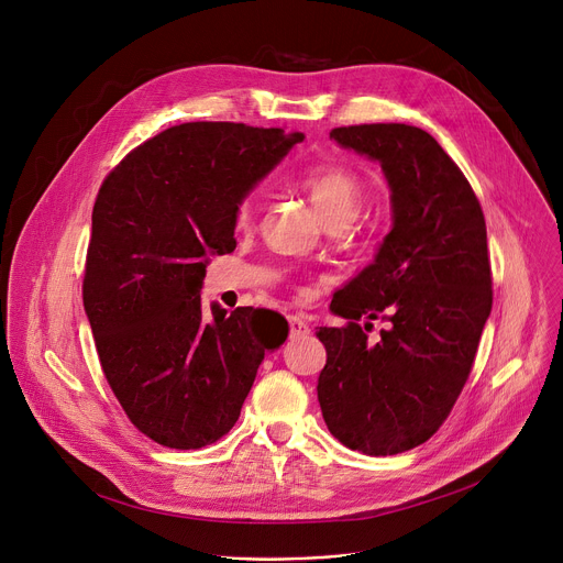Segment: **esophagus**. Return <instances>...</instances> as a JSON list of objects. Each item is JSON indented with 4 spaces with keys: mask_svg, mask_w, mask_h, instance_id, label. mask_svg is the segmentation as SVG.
<instances>
[{
    "mask_svg": "<svg viewBox=\"0 0 563 563\" xmlns=\"http://www.w3.org/2000/svg\"><path fill=\"white\" fill-rule=\"evenodd\" d=\"M287 323H289V334L296 339L310 334V325L305 323L300 317H287Z\"/></svg>",
    "mask_w": 563,
    "mask_h": 563,
    "instance_id": "34e87169",
    "label": "esophagus"
}]
</instances>
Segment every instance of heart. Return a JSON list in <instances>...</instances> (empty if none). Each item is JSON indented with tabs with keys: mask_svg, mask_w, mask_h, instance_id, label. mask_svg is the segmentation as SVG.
Returning <instances> with one entry per match:
<instances>
[{
	"mask_svg": "<svg viewBox=\"0 0 563 563\" xmlns=\"http://www.w3.org/2000/svg\"><path fill=\"white\" fill-rule=\"evenodd\" d=\"M312 203L328 224H350L362 209L366 195L364 181L343 166H321L302 179ZM253 216V199L244 197L235 207L238 224H246Z\"/></svg>",
	"mask_w": 563,
	"mask_h": 563,
	"instance_id": "heart-1",
	"label": "heart"
}]
</instances>
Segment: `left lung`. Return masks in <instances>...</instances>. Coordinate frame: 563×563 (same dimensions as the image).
Listing matches in <instances>:
<instances>
[{"instance_id": "1", "label": "left lung", "mask_w": 563, "mask_h": 563, "mask_svg": "<svg viewBox=\"0 0 563 563\" xmlns=\"http://www.w3.org/2000/svg\"><path fill=\"white\" fill-rule=\"evenodd\" d=\"M382 166L393 227L375 261L330 302L343 328H319L328 362L319 404L347 449L395 455L427 442L463 390L492 312V269L481 203L424 130L404 123L330 132ZM389 321L373 344L355 323Z\"/></svg>"}]
</instances>
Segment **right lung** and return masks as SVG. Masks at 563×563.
Masks as SVG:
<instances>
[{"instance_id":"add662e5","label":"right lung","mask_w":563,"mask_h":563,"mask_svg":"<svg viewBox=\"0 0 563 563\" xmlns=\"http://www.w3.org/2000/svg\"><path fill=\"white\" fill-rule=\"evenodd\" d=\"M302 141L227 121L147 139L108 175L91 213L82 302L100 366L130 422L170 449L220 440L240 418L272 310L203 308L209 255L235 249V207Z\"/></svg>"}]
</instances>
